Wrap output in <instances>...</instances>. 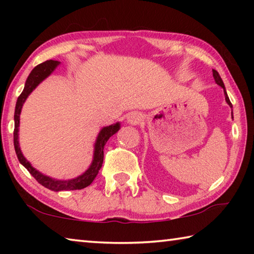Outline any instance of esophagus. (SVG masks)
Returning <instances> with one entry per match:
<instances>
[{"label": "esophagus", "mask_w": 254, "mask_h": 254, "mask_svg": "<svg viewBox=\"0 0 254 254\" xmlns=\"http://www.w3.org/2000/svg\"><path fill=\"white\" fill-rule=\"evenodd\" d=\"M141 121H142V115H141L140 113H136V112H134V113H131L127 117V122L132 124V126H136V124H139Z\"/></svg>", "instance_id": "obj_1"}]
</instances>
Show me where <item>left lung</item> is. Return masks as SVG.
<instances>
[{"label": "left lung", "instance_id": "8db88e82", "mask_svg": "<svg viewBox=\"0 0 254 254\" xmlns=\"http://www.w3.org/2000/svg\"><path fill=\"white\" fill-rule=\"evenodd\" d=\"M213 76H214V79H215V81H216V84H217V85H220L221 87H222L223 89H224L225 101H226L227 104H229V105L232 107V103L230 102V98H229V96H227V93H226V91H225V86H224V83H223V80H222V78H221L220 74H218V72H217L216 70H214V69H213ZM232 119H233V113H232Z\"/></svg>", "mask_w": 254, "mask_h": 254}]
</instances>
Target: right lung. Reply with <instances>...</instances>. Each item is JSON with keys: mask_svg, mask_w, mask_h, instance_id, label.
<instances>
[{"mask_svg": "<svg viewBox=\"0 0 254 254\" xmlns=\"http://www.w3.org/2000/svg\"><path fill=\"white\" fill-rule=\"evenodd\" d=\"M59 62L57 60H47V62L40 64V65L36 66L30 72L28 76L27 81H25L24 88L22 93L20 94L16 101L15 111H14V132H13V141H14V149L16 157H18L21 165H23L28 171L31 174L34 179L38 183L41 184L42 186L50 189L54 191H62V190H76V189H83L85 187L89 186L93 183V180L98 174V170L102 168L103 158H104V145L106 144L107 140L110 137L115 134L120 130V123L112 124V126L103 127L98 133V136L96 139L95 145H94V158L92 161V165L89 166V168L85 171L83 175L78 176L74 179H68V180H57L54 178H50L48 176L42 175L37 169H34L27 159L21 152L20 145H19V127H20V114L21 110H22L23 103L27 100V97L31 94L34 88L39 85L42 80L46 79L51 72H53L56 67L59 65Z\"/></svg>", "mask_w": 254, "mask_h": 254, "instance_id": "obj_1", "label": "right lung"}]
</instances>
